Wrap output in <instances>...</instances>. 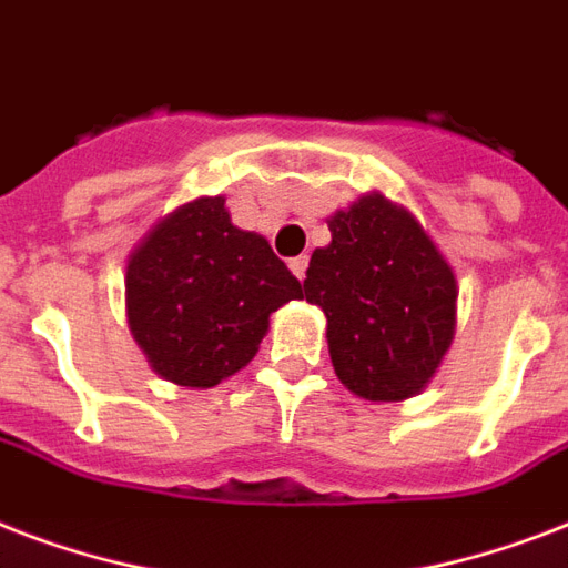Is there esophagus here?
I'll use <instances>...</instances> for the list:
<instances>
[{
  "mask_svg": "<svg viewBox=\"0 0 568 568\" xmlns=\"http://www.w3.org/2000/svg\"><path fill=\"white\" fill-rule=\"evenodd\" d=\"M288 267H292V274L297 276V280H303L306 276V267H310V256L303 253V256H294L292 262H288Z\"/></svg>",
  "mask_w": 568,
  "mask_h": 568,
  "instance_id": "esophagus-1",
  "label": "esophagus"
}]
</instances>
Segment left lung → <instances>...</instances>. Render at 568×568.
Segmentation results:
<instances>
[{
    "instance_id": "1",
    "label": "left lung",
    "mask_w": 568,
    "mask_h": 568,
    "mask_svg": "<svg viewBox=\"0 0 568 568\" xmlns=\"http://www.w3.org/2000/svg\"><path fill=\"white\" fill-rule=\"evenodd\" d=\"M329 232L303 288L327 315L338 379L368 400L413 397L454 338V271L413 214L379 194L338 212Z\"/></svg>"
}]
</instances>
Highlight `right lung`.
<instances>
[{"label": "right lung", "mask_w": 568, "mask_h": 568, "mask_svg": "<svg viewBox=\"0 0 568 568\" xmlns=\"http://www.w3.org/2000/svg\"><path fill=\"white\" fill-rule=\"evenodd\" d=\"M303 297L256 232L232 226L223 196L164 217L126 265L132 336L171 383L217 386L256 356L267 315Z\"/></svg>", "instance_id": "obj_1"}]
</instances>
